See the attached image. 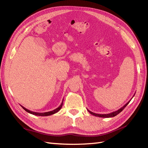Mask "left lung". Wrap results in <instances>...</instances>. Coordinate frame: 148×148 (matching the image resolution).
<instances>
[{
    "label": "left lung",
    "mask_w": 148,
    "mask_h": 148,
    "mask_svg": "<svg viewBox=\"0 0 148 148\" xmlns=\"http://www.w3.org/2000/svg\"><path fill=\"white\" fill-rule=\"evenodd\" d=\"M135 95H133V96H135ZM132 99L130 100L126 104H125L122 107H121L120 109H119V110H116V111H115V112H111V113H109V114H96V113H94V112H92L91 111H90V110H89L88 109H87V110L89 112V113H90L91 114H92V115H95V116H96V117H103V118H109V117H115V116H116L117 115H118L119 113H120L121 112H122L123 109H124V108L125 107H126L128 104H129V102H130V101L132 100Z\"/></svg>",
    "instance_id": "left-lung-1"
}]
</instances>
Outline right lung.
I'll return each mask as SVG.
<instances>
[{
    "instance_id": "1",
    "label": "right lung",
    "mask_w": 148,
    "mask_h": 148,
    "mask_svg": "<svg viewBox=\"0 0 148 148\" xmlns=\"http://www.w3.org/2000/svg\"><path fill=\"white\" fill-rule=\"evenodd\" d=\"M63 102H64V99H63V101H62V103H61V104L60 105V106H59V107H57V109H54V110H52V111L47 112H42V113L35 112L31 111V110H28V109H26L25 107H24L23 106H21V105H20V106H21L22 108H23L25 111H26V112H28V113H29V114H31L34 115H38V116H49V115H51L57 113V112H59V111L61 109L62 106H63Z\"/></svg>"
}]
</instances>
